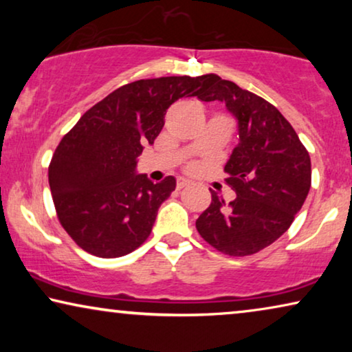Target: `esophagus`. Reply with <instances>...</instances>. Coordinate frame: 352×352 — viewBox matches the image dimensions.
Here are the masks:
<instances>
[{"mask_svg": "<svg viewBox=\"0 0 352 352\" xmlns=\"http://www.w3.org/2000/svg\"><path fill=\"white\" fill-rule=\"evenodd\" d=\"M190 181L186 179V177H177V189H182V187L189 186Z\"/></svg>", "mask_w": 352, "mask_h": 352, "instance_id": "1", "label": "esophagus"}]
</instances>
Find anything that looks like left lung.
<instances>
[{"mask_svg":"<svg viewBox=\"0 0 352 352\" xmlns=\"http://www.w3.org/2000/svg\"><path fill=\"white\" fill-rule=\"evenodd\" d=\"M205 102L219 100L237 122L239 144L224 170L235 200L211 190L197 230L218 252L248 256L290 228L311 187V158L285 117L259 96L216 74L200 76Z\"/></svg>","mask_w":352,"mask_h":352,"instance_id":"obj_1","label":"left lung"}]
</instances>
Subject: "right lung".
<instances>
[{"label": "right lung", "mask_w": 352, "mask_h": 352, "mask_svg": "<svg viewBox=\"0 0 352 352\" xmlns=\"http://www.w3.org/2000/svg\"><path fill=\"white\" fill-rule=\"evenodd\" d=\"M200 94V76L134 81L91 107L62 138L50 187L62 228L85 252L118 258L146 242L176 179L153 184L138 175V157L160 134L168 107Z\"/></svg>", "instance_id": "obj_1"}]
</instances>
